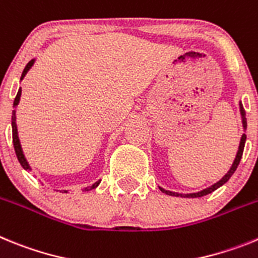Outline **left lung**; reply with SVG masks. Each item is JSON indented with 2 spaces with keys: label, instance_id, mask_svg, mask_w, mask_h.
Segmentation results:
<instances>
[{
  "label": "left lung",
  "instance_id": "obj_1",
  "mask_svg": "<svg viewBox=\"0 0 258 258\" xmlns=\"http://www.w3.org/2000/svg\"><path fill=\"white\" fill-rule=\"evenodd\" d=\"M241 115H243V123H244V127L247 126V122H245V118H244V115H245V111H244V109L241 107ZM245 139H247V136L243 135L241 136V140H240V145H239V151H237V154H236V158H235L234 163H232V167L230 169V171L226 174L225 176H223L221 180H219L218 183H216V184H213L212 187L207 188V189H204V191L201 192H197V194H188V195H183V194H175V192H170V191H166V189H163V188H160L161 191L165 192V194L167 195H171V196H180V197H201V196H205V195L208 194H212L213 191H216L217 188H219L221 185L225 184L226 182H227L228 179L231 178V175L235 172V170L237 169V165H239V162H240L241 160V156H243V151H244V144H245Z\"/></svg>",
  "mask_w": 258,
  "mask_h": 258
}]
</instances>
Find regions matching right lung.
<instances>
[{
  "instance_id": "1",
  "label": "right lung",
  "mask_w": 258,
  "mask_h": 258,
  "mask_svg": "<svg viewBox=\"0 0 258 258\" xmlns=\"http://www.w3.org/2000/svg\"><path fill=\"white\" fill-rule=\"evenodd\" d=\"M33 64V61H30L28 63H27V66L24 67L23 70V74H22V79L24 78V75L27 74V71L30 70L31 66ZM21 93H22V89L19 88V91H18L17 96H15V100H14V106H17L18 102H19V98H21ZM17 118H15V110H13V115H11V126H13V144H14V149H15V153H17V157H18V161L21 162L22 167L26 170L30 169V165L27 163L26 158H24L23 156V152H22V148H21V143H19V139H18V131H17ZM100 184V180L98 182H96L95 184L91 185V187L86 188V191H91V189H93V188H96L97 185ZM61 192H67V191H61Z\"/></svg>"
}]
</instances>
